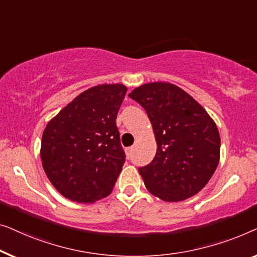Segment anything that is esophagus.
<instances>
[{
  "instance_id": "34e87169",
  "label": "esophagus",
  "mask_w": 257,
  "mask_h": 257,
  "mask_svg": "<svg viewBox=\"0 0 257 257\" xmlns=\"http://www.w3.org/2000/svg\"><path fill=\"white\" fill-rule=\"evenodd\" d=\"M133 150H134V148H128V149L125 150V151H127V155H128V156H132Z\"/></svg>"
}]
</instances>
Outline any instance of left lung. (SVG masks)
<instances>
[{
	"instance_id": "obj_1",
	"label": "left lung",
	"mask_w": 257,
	"mask_h": 257,
	"mask_svg": "<svg viewBox=\"0 0 257 257\" xmlns=\"http://www.w3.org/2000/svg\"><path fill=\"white\" fill-rule=\"evenodd\" d=\"M147 111L157 151L139 171L146 187L165 201L194 196L214 173L220 157L218 128L192 96L169 82H153L129 94Z\"/></svg>"
}]
</instances>
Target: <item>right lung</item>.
<instances>
[{"instance_id":"1","label":"right lung","mask_w":257,"mask_h":257,"mask_svg":"<svg viewBox=\"0 0 257 257\" xmlns=\"http://www.w3.org/2000/svg\"><path fill=\"white\" fill-rule=\"evenodd\" d=\"M125 92L121 84L89 88L46 125L43 168L65 198L87 204L110 194L125 162L116 125Z\"/></svg>"}]
</instances>
